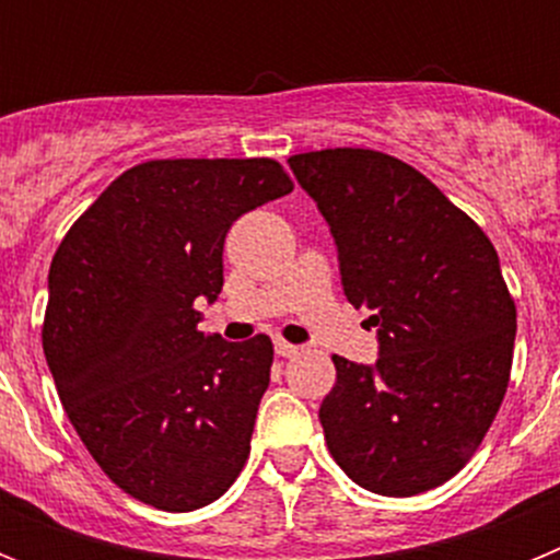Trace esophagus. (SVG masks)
I'll return each mask as SVG.
<instances>
[{
  "label": "esophagus",
  "mask_w": 560,
  "mask_h": 560,
  "mask_svg": "<svg viewBox=\"0 0 560 560\" xmlns=\"http://www.w3.org/2000/svg\"><path fill=\"white\" fill-rule=\"evenodd\" d=\"M275 353L283 355V359H291V355L300 353V348H296V345H291V341H285V339H275Z\"/></svg>",
  "instance_id": "1"
}]
</instances>
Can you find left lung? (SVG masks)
Returning <instances> with one entry per match:
<instances>
[{"mask_svg":"<svg viewBox=\"0 0 560 560\" xmlns=\"http://www.w3.org/2000/svg\"><path fill=\"white\" fill-rule=\"evenodd\" d=\"M289 167L328 221L345 296L378 330L375 364L334 355L319 407L330 454L381 497L432 491L477 452L511 378L516 305L497 249L387 153L328 148Z\"/></svg>","mask_w":560,"mask_h":560,"instance_id":"obj_1","label":"left lung"}]
</instances>
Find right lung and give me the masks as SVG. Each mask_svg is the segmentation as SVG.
<instances>
[{"mask_svg":"<svg viewBox=\"0 0 560 560\" xmlns=\"http://www.w3.org/2000/svg\"><path fill=\"white\" fill-rule=\"evenodd\" d=\"M294 190L275 160L128 167L49 266L44 355L78 438L128 497L171 513L215 502L249 457L275 350L201 334L224 237Z\"/></svg>","mask_w":560,"mask_h":560,"instance_id":"1","label":"right lung"}]
</instances>
